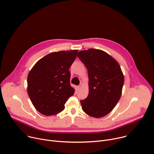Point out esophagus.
Here are the masks:
<instances>
[{"mask_svg": "<svg viewBox=\"0 0 154 154\" xmlns=\"http://www.w3.org/2000/svg\"><path fill=\"white\" fill-rule=\"evenodd\" d=\"M82 86V84H80V85L77 86V89H78V90H80V89L81 88Z\"/></svg>", "mask_w": 154, "mask_h": 154, "instance_id": "34e87169", "label": "esophagus"}]
</instances>
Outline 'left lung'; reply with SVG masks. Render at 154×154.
I'll list each match as a JSON object with an SVG mask.
<instances>
[{
  "mask_svg": "<svg viewBox=\"0 0 154 154\" xmlns=\"http://www.w3.org/2000/svg\"><path fill=\"white\" fill-rule=\"evenodd\" d=\"M77 57L85 65L89 77V93L80 100L83 112L99 118L112 111L122 94L123 73L117 61L105 52L94 49L82 51Z\"/></svg>",
  "mask_w": 154,
  "mask_h": 154,
  "instance_id": "left-lung-1",
  "label": "left lung"
}]
</instances>
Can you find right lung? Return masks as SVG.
<instances>
[{
    "label": "right lung",
    "instance_id": "1",
    "mask_svg": "<svg viewBox=\"0 0 154 154\" xmlns=\"http://www.w3.org/2000/svg\"><path fill=\"white\" fill-rule=\"evenodd\" d=\"M78 50L52 52L34 65L27 77L29 96L37 110L46 116L57 115L64 109L75 90L70 85L69 68Z\"/></svg>",
    "mask_w": 154,
    "mask_h": 154
}]
</instances>
